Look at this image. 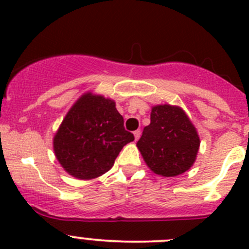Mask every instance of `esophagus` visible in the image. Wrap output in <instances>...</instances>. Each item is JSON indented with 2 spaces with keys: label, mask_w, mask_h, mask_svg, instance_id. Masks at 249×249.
Instances as JSON below:
<instances>
[{
  "label": "esophagus",
  "mask_w": 249,
  "mask_h": 249,
  "mask_svg": "<svg viewBox=\"0 0 249 249\" xmlns=\"http://www.w3.org/2000/svg\"><path fill=\"white\" fill-rule=\"evenodd\" d=\"M133 135H135L136 141H138L139 137H141V130H136L135 132H133Z\"/></svg>",
  "instance_id": "1"
}]
</instances>
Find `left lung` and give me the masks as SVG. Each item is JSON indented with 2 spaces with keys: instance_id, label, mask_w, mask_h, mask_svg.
<instances>
[{
  "instance_id": "1",
  "label": "left lung",
  "mask_w": 249,
  "mask_h": 249,
  "mask_svg": "<svg viewBox=\"0 0 249 249\" xmlns=\"http://www.w3.org/2000/svg\"><path fill=\"white\" fill-rule=\"evenodd\" d=\"M150 119L137 142L147 166L165 177L187 171L200 146V138L187 114L177 106L158 105L152 107Z\"/></svg>"
}]
</instances>
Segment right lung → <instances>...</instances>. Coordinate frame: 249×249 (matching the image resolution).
Here are the masks:
<instances>
[{"instance_id":"add662e5","label":"right lung","mask_w":249,"mask_h":249,"mask_svg":"<svg viewBox=\"0 0 249 249\" xmlns=\"http://www.w3.org/2000/svg\"><path fill=\"white\" fill-rule=\"evenodd\" d=\"M133 139L114 102L87 93L62 120L54 137V151L68 174L91 179L110 170L123 146Z\"/></svg>"}]
</instances>
